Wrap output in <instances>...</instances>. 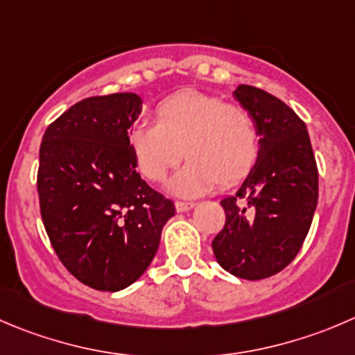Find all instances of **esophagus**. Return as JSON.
I'll list each match as a JSON object with an SVG mask.
<instances>
[{"label":"esophagus","mask_w":355,"mask_h":355,"mask_svg":"<svg viewBox=\"0 0 355 355\" xmlns=\"http://www.w3.org/2000/svg\"><path fill=\"white\" fill-rule=\"evenodd\" d=\"M194 208V202H185V201H177L175 202V209H177L178 213H184V211H189V209Z\"/></svg>","instance_id":"obj_1"}]
</instances>
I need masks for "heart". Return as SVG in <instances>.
<instances>
[{"label":"heart","instance_id":"heart-1","mask_svg":"<svg viewBox=\"0 0 355 355\" xmlns=\"http://www.w3.org/2000/svg\"><path fill=\"white\" fill-rule=\"evenodd\" d=\"M157 123H137L128 135L137 168L159 184L185 157L189 163L168 184L178 198H196L248 177L260 156L253 116L241 105L201 92H180L156 107Z\"/></svg>","mask_w":355,"mask_h":355}]
</instances>
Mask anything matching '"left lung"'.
I'll return each instance as SVG.
<instances>
[{
    "label": "left lung",
    "instance_id": "8db88e82",
    "mask_svg": "<svg viewBox=\"0 0 355 355\" xmlns=\"http://www.w3.org/2000/svg\"><path fill=\"white\" fill-rule=\"evenodd\" d=\"M232 95L257 123L260 156L236 194L220 201L225 225L211 246L227 272L257 281L281 272L300 251L318 206L319 175L307 126L293 109L250 85Z\"/></svg>",
    "mask_w": 355,
    "mask_h": 355
}]
</instances>
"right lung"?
<instances>
[{"instance_id": "right-lung-1", "label": "right lung", "mask_w": 355, "mask_h": 355, "mask_svg": "<svg viewBox=\"0 0 355 355\" xmlns=\"http://www.w3.org/2000/svg\"><path fill=\"white\" fill-rule=\"evenodd\" d=\"M140 112L137 94L85 98L48 126L40 147L44 229L65 269L94 290L135 283L175 215L137 171L128 130Z\"/></svg>"}]
</instances>
